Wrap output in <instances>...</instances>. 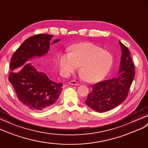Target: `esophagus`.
Instances as JSON below:
<instances>
[{"mask_svg":"<svg viewBox=\"0 0 148 148\" xmlns=\"http://www.w3.org/2000/svg\"><path fill=\"white\" fill-rule=\"evenodd\" d=\"M69 84L71 85H74V86H78L79 85V83L75 81H71L70 82H69Z\"/></svg>","mask_w":148,"mask_h":148,"instance_id":"obj_1","label":"esophagus"}]
</instances>
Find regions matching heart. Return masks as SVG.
<instances>
[{"label": "heart", "instance_id": "heart-1", "mask_svg": "<svg viewBox=\"0 0 148 148\" xmlns=\"http://www.w3.org/2000/svg\"><path fill=\"white\" fill-rule=\"evenodd\" d=\"M70 52H61L58 56L62 74L67 76L79 68V74L89 83H96L106 76L114 63L110 52L96 45L79 42L69 47Z\"/></svg>", "mask_w": 148, "mask_h": 148}]
</instances>
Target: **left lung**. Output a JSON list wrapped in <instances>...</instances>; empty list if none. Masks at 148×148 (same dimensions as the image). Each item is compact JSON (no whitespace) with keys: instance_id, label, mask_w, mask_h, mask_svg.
I'll use <instances>...</instances> for the list:
<instances>
[{"instance_id":"obj_1","label":"left lung","mask_w":148,"mask_h":148,"mask_svg":"<svg viewBox=\"0 0 148 148\" xmlns=\"http://www.w3.org/2000/svg\"><path fill=\"white\" fill-rule=\"evenodd\" d=\"M119 44L122 54L117 77L94 84L85 101L87 106L97 112L110 111L124 102L134 78V65L130 51L121 41Z\"/></svg>"}]
</instances>
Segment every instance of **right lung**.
Returning <instances> with one entry per match:
<instances>
[{
  "label": "right lung",
  "mask_w": 148,
  "mask_h": 148,
  "mask_svg": "<svg viewBox=\"0 0 148 148\" xmlns=\"http://www.w3.org/2000/svg\"><path fill=\"white\" fill-rule=\"evenodd\" d=\"M54 36L37 34L26 39L14 53L10 62L9 80L21 103L33 111H45L51 108L61 94L62 83L56 82L31 63L36 57L41 58L50 50V40ZM60 41L56 39L52 44Z\"/></svg>",
  "instance_id": "add662e5"
}]
</instances>
